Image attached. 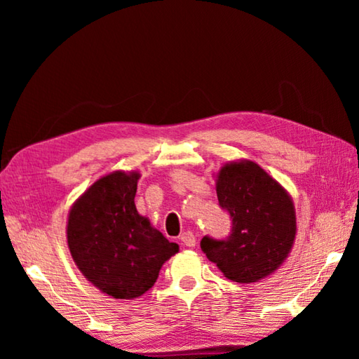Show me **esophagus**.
I'll return each mask as SVG.
<instances>
[{
	"label": "esophagus",
	"instance_id": "34e87169",
	"mask_svg": "<svg viewBox=\"0 0 359 359\" xmlns=\"http://www.w3.org/2000/svg\"><path fill=\"white\" fill-rule=\"evenodd\" d=\"M180 241L182 244L187 245V247H194L196 245V238H194V234L191 231H185V233L180 234Z\"/></svg>",
	"mask_w": 359,
	"mask_h": 359
}]
</instances>
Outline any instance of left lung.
<instances>
[{
  "label": "left lung",
  "mask_w": 359,
  "mask_h": 359,
  "mask_svg": "<svg viewBox=\"0 0 359 359\" xmlns=\"http://www.w3.org/2000/svg\"><path fill=\"white\" fill-rule=\"evenodd\" d=\"M218 204L228 212L226 238L204 236L201 248L224 277L252 283L274 272L296 236L294 205L283 187L253 161L229 163L217 179Z\"/></svg>",
  "instance_id": "1"
}]
</instances>
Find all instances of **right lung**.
<instances>
[{"label":"right lung","instance_id":"right-lung-1","mask_svg":"<svg viewBox=\"0 0 359 359\" xmlns=\"http://www.w3.org/2000/svg\"><path fill=\"white\" fill-rule=\"evenodd\" d=\"M137 172L104 175L72 205L68 247L82 274L115 299H135L154 287L165 261L179 252L137 214Z\"/></svg>","mask_w":359,"mask_h":359}]
</instances>
